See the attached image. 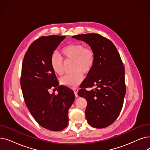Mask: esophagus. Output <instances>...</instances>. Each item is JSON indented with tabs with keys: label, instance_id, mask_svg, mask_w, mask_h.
I'll return each mask as SVG.
<instances>
[{
	"label": "esophagus",
	"instance_id": "esophagus-1",
	"mask_svg": "<svg viewBox=\"0 0 150 150\" xmlns=\"http://www.w3.org/2000/svg\"><path fill=\"white\" fill-rule=\"evenodd\" d=\"M74 93H75V97H77L78 96H79V95H78V91H79V89H74Z\"/></svg>",
	"mask_w": 150,
	"mask_h": 150
}]
</instances>
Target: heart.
<instances>
[{
    "instance_id": "obj_1",
    "label": "heart",
    "mask_w": 150,
    "mask_h": 150,
    "mask_svg": "<svg viewBox=\"0 0 150 150\" xmlns=\"http://www.w3.org/2000/svg\"><path fill=\"white\" fill-rule=\"evenodd\" d=\"M62 58L56 53L51 56L50 64L54 72L58 75L64 73V61H73V74L67 75L61 79L62 85L75 88L81 83L83 74H88L93 69L95 63L96 54L94 50L90 47H85L79 43H69L61 50Z\"/></svg>"
}]
</instances>
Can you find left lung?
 Masks as SVG:
<instances>
[{"mask_svg": "<svg viewBox=\"0 0 150 150\" xmlns=\"http://www.w3.org/2000/svg\"><path fill=\"white\" fill-rule=\"evenodd\" d=\"M89 44L96 54L93 69L80 85L79 96L85 98L89 125L96 128L110 126L118 118L126 94L125 67L115 45L98 34L72 37ZM93 87L88 91L86 88Z\"/></svg>", "mask_w": 150, "mask_h": 150, "instance_id": "left-lung-1", "label": "left lung"}]
</instances>
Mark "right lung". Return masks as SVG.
I'll use <instances>...</instances> for the list:
<instances>
[{
	"label": "right lung",
	"instance_id": "right-lung-1",
	"mask_svg": "<svg viewBox=\"0 0 150 150\" xmlns=\"http://www.w3.org/2000/svg\"><path fill=\"white\" fill-rule=\"evenodd\" d=\"M65 38H38L29 46L22 64L20 83L25 105L38 125L53 131L67 127L69 109L75 100L72 89L59 86L50 64L51 56ZM51 88H57L58 93L50 94Z\"/></svg>",
	"mask_w": 150,
	"mask_h": 150
}]
</instances>
